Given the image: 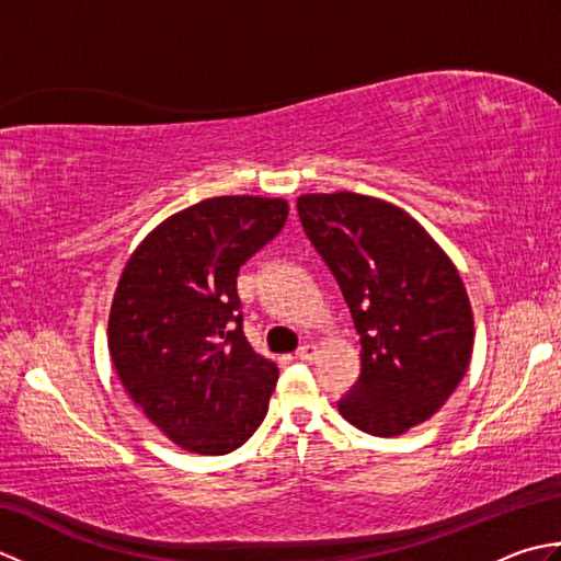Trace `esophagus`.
Segmentation results:
<instances>
[{
  "instance_id": "esophagus-1",
  "label": "esophagus",
  "mask_w": 561,
  "mask_h": 561,
  "mask_svg": "<svg viewBox=\"0 0 561 561\" xmlns=\"http://www.w3.org/2000/svg\"><path fill=\"white\" fill-rule=\"evenodd\" d=\"M296 356H299L301 362H313L316 356H318V347H316L313 342H306V344H301L299 352H296Z\"/></svg>"
}]
</instances>
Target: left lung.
<instances>
[{"mask_svg": "<svg viewBox=\"0 0 561 561\" xmlns=\"http://www.w3.org/2000/svg\"><path fill=\"white\" fill-rule=\"evenodd\" d=\"M296 207L362 342V376L340 400V414L386 438L432 420L468 371L474 344L458 267L420 221L390 202L308 193Z\"/></svg>", "mask_w": 561, "mask_h": 561, "instance_id": "obj_1", "label": "left lung"}]
</instances>
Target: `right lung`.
<instances>
[{
  "label": "right lung",
  "instance_id": "right-lung-1",
  "mask_svg": "<svg viewBox=\"0 0 561 561\" xmlns=\"http://www.w3.org/2000/svg\"><path fill=\"white\" fill-rule=\"evenodd\" d=\"M287 217L282 197H209L161 221L125 262L111 359L127 396L183 450L224 456L265 420L279 368L243 335L236 277Z\"/></svg>",
  "mask_w": 561,
  "mask_h": 561
}]
</instances>
